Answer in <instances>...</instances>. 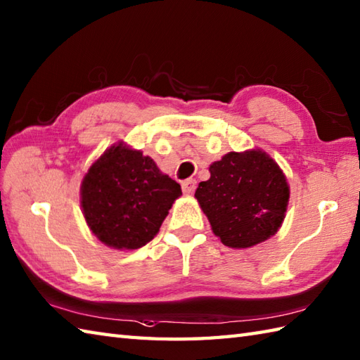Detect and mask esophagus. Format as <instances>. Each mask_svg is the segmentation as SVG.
<instances>
[{
	"mask_svg": "<svg viewBox=\"0 0 360 360\" xmlns=\"http://www.w3.org/2000/svg\"><path fill=\"white\" fill-rule=\"evenodd\" d=\"M195 188H196V181L195 179H186L184 182H182V192H184L186 195L193 193Z\"/></svg>",
	"mask_w": 360,
	"mask_h": 360,
	"instance_id": "esophagus-1",
	"label": "esophagus"
}]
</instances>
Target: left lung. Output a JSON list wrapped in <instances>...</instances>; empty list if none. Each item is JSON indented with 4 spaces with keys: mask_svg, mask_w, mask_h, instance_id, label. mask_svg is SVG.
Returning a JSON list of instances; mask_svg holds the SVG:
<instances>
[{
    "mask_svg": "<svg viewBox=\"0 0 360 360\" xmlns=\"http://www.w3.org/2000/svg\"><path fill=\"white\" fill-rule=\"evenodd\" d=\"M196 200L212 231L229 248L255 246L278 231L289 187L278 165L259 150L227 155L210 165Z\"/></svg>",
    "mask_w": 360,
    "mask_h": 360,
    "instance_id": "left-lung-1",
    "label": "left lung"
}]
</instances>
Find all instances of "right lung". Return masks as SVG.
<instances>
[{
  "label": "right lung",
  "instance_id": "obj_1",
  "mask_svg": "<svg viewBox=\"0 0 360 360\" xmlns=\"http://www.w3.org/2000/svg\"><path fill=\"white\" fill-rule=\"evenodd\" d=\"M182 195L141 151L114 145L91 165L82 182V207L98 240L114 249H139L155 238Z\"/></svg>",
  "mask_w": 360,
  "mask_h": 360
}]
</instances>
